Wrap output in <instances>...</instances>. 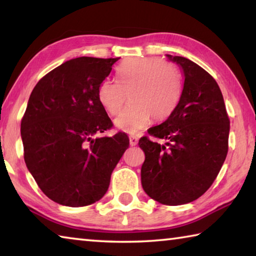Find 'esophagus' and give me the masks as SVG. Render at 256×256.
I'll return each instance as SVG.
<instances>
[{"instance_id": "34e87169", "label": "esophagus", "mask_w": 256, "mask_h": 256, "mask_svg": "<svg viewBox=\"0 0 256 256\" xmlns=\"http://www.w3.org/2000/svg\"><path fill=\"white\" fill-rule=\"evenodd\" d=\"M138 142V136H130V144H131L132 146H136Z\"/></svg>"}]
</instances>
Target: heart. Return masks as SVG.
Here are the masks:
<instances>
[{
  "mask_svg": "<svg viewBox=\"0 0 256 256\" xmlns=\"http://www.w3.org/2000/svg\"><path fill=\"white\" fill-rule=\"evenodd\" d=\"M118 82L104 80L98 86V100L110 115H116L126 102L130 105L115 118L120 131L136 133L152 116L168 118L180 96L182 81L177 68L158 58H131L118 68Z\"/></svg>",
  "mask_w": 256,
  "mask_h": 256,
  "instance_id": "b5f03b06",
  "label": "heart"
}]
</instances>
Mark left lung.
<instances>
[{
  "label": "left lung",
  "instance_id": "1",
  "mask_svg": "<svg viewBox=\"0 0 256 256\" xmlns=\"http://www.w3.org/2000/svg\"><path fill=\"white\" fill-rule=\"evenodd\" d=\"M184 74L180 102L166 120L150 128L138 146L146 160L141 183L148 196L166 206L190 203L204 194L228 152L229 118L222 94L204 68L182 56L167 55Z\"/></svg>",
  "mask_w": 256,
  "mask_h": 256
}]
</instances>
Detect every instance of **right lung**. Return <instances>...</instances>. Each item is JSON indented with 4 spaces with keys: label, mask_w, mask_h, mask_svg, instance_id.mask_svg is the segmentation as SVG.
I'll use <instances>...</instances> for the list:
<instances>
[{
    "label": "right lung",
    "mask_w": 256,
    "mask_h": 256,
    "mask_svg": "<svg viewBox=\"0 0 256 256\" xmlns=\"http://www.w3.org/2000/svg\"><path fill=\"white\" fill-rule=\"evenodd\" d=\"M118 58L66 60L30 94L21 120L24 162L42 193L58 204L84 206L100 200L128 148L122 132L92 138L112 126L97 92Z\"/></svg>",
    "instance_id": "obj_1"
}]
</instances>
